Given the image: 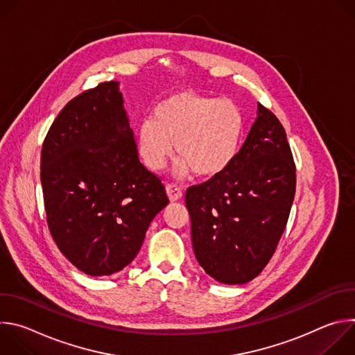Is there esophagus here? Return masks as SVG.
<instances>
[{"label":"esophagus","mask_w":355,"mask_h":355,"mask_svg":"<svg viewBox=\"0 0 355 355\" xmlns=\"http://www.w3.org/2000/svg\"><path fill=\"white\" fill-rule=\"evenodd\" d=\"M166 192H167V195H168V198H170L171 202L180 200V199L182 198V189H181L180 187L174 185V184H168V185L166 187Z\"/></svg>","instance_id":"34e87169"}]
</instances>
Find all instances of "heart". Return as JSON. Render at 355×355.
I'll list each match as a JSON object with an SVG mask.
<instances>
[{"mask_svg": "<svg viewBox=\"0 0 355 355\" xmlns=\"http://www.w3.org/2000/svg\"><path fill=\"white\" fill-rule=\"evenodd\" d=\"M243 129V115L232 101L178 91L160 101L153 119L137 125V150L148 170L160 171L175 144L180 175L193 171L200 178H215L233 163Z\"/></svg>", "mask_w": 355, "mask_h": 355, "instance_id": "b5f03b06", "label": "heart"}]
</instances>
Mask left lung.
<instances>
[{
  "label": "left lung",
  "mask_w": 355,
  "mask_h": 355,
  "mask_svg": "<svg viewBox=\"0 0 355 355\" xmlns=\"http://www.w3.org/2000/svg\"><path fill=\"white\" fill-rule=\"evenodd\" d=\"M295 171L284 126L259 104L230 167L185 195L192 248L208 275L243 285L263 271L289 218Z\"/></svg>",
  "instance_id": "1"
}]
</instances>
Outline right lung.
Masks as SVG:
<instances>
[{"mask_svg":"<svg viewBox=\"0 0 355 355\" xmlns=\"http://www.w3.org/2000/svg\"><path fill=\"white\" fill-rule=\"evenodd\" d=\"M49 230L64 257L91 277L115 274L139 252L168 205L162 181L139 160L118 81L73 98L42 146Z\"/></svg>","mask_w":355,"mask_h":355,"instance_id":"1","label":"right lung"}]
</instances>
